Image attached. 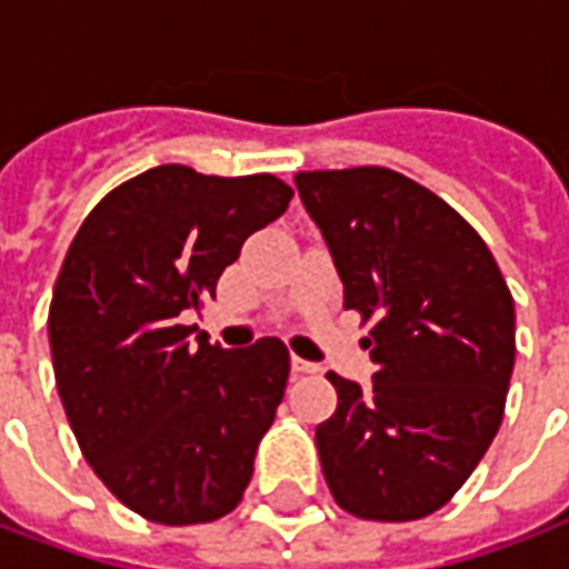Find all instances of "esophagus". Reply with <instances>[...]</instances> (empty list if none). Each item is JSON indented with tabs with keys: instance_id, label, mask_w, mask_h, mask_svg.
<instances>
[{
	"instance_id": "1",
	"label": "esophagus",
	"mask_w": 569,
	"mask_h": 569,
	"mask_svg": "<svg viewBox=\"0 0 569 569\" xmlns=\"http://www.w3.org/2000/svg\"><path fill=\"white\" fill-rule=\"evenodd\" d=\"M317 363H311V360H301V357H292V372L296 376H311V372H317Z\"/></svg>"
}]
</instances>
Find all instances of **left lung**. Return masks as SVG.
Wrapping results in <instances>:
<instances>
[{"mask_svg": "<svg viewBox=\"0 0 569 569\" xmlns=\"http://www.w3.org/2000/svg\"><path fill=\"white\" fill-rule=\"evenodd\" d=\"M345 308L369 323L372 388L329 372L339 407L317 425L332 499L363 520L447 506L502 425L515 298L480 233L412 178L381 166L298 172Z\"/></svg>", "mask_w": 569, "mask_h": 569, "instance_id": "1", "label": "left lung"}]
</instances>
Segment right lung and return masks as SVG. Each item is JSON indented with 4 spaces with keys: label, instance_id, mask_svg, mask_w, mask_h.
<instances>
[{
    "label": "right lung",
    "instance_id": "1",
    "mask_svg": "<svg viewBox=\"0 0 569 569\" xmlns=\"http://www.w3.org/2000/svg\"><path fill=\"white\" fill-rule=\"evenodd\" d=\"M289 200L273 174L157 166L110 190L67 249L49 308L63 412L91 471L153 523L224 518L252 480L289 351L209 345L184 313Z\"/></svg>",
    "mask_w": 569,
    "mask_h": 569
}]
</instances>
